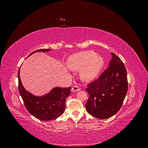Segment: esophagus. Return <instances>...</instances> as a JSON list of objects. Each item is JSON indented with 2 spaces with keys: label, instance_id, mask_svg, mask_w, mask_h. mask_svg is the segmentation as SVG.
I'll use <instances>...</instances> for the list:
<instances>
[{
  "label": "esophagus",
  "instance_id": "esophagus-1",
  "mask_svg": "<svg viewBox=\"0 0 148 148\" xmlns=\"http://www.w3.org/2000/svg\"><path fill=\"white\" fill-rule=\"evenodd\" d=\"M80 88L78 87V86H73L72 88H71V92H77V91H78L80 90Z\"/></svg>",
  "mask_w": 148,
  "mask_h": 148
}]
</instances>
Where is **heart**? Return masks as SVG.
Masks as SVG:
<instances>
[{
	"label": "heart",
	"instance_id": "b5f03b06",
	"mask_svg": "<svg viewBox=\"0 0 148 148\" xmlns=\"http://www.w3.org/2000/svg\"><path fill=\"white\" fill-rule=\"evenodd\" d=\"M104 59L91 51L78 52L66 60L69 68L80 71V78L84 82H91L99 75L104 65Z\"/></svg>",
	"mask_w": 148,
	"mask_h": 148
}]
</instances>
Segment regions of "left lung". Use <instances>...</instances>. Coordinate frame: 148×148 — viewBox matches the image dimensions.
I'll list each match as a JSON object with an SVG mask.
<instances>
[{
  "instance_id": "8db88e82",
  "label": "left lung",
  "mask_w": 148,
  "mask_h": 148,
  "mask_svg": "<svg viewBox=\"0 0 148 148\" xmlns=\"http://www.w3.org/2000/svg\"><path fill=\"white\" fill-rule=\"evenodd\" d=\"M111 54L108 69L86 89L89 94L86 110L99 119L110 118L117 113L128 91L126 69L118 56L112 52Z\"/></svg>"
}]
</instances>
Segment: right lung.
Here are the masks:
<instances>
[{"label":"right lung","instance_id":"right-lung-1","mask_svg":"<svg viewBox=\"0 0 148 148\" xmlns=\"http://www.w3.org/2000/svg\"><path fill=\"white\" fill-rule=\"evenodd\" d=\"M51 49H39L29 54L39 52H49ZM20 70L18 72V90L26 108L34 117L41 120L48 121L56 119L63 114L65 109L66 98L70 95L71 87H56L42 96H36L26 90L22 84Z\"/></svg>","mask_w":148,"mask_h":148}]
</instances>
